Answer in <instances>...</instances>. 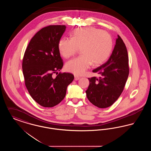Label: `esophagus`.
<instances>
[{"instance_id": "esophagus-1", "label": "esophagus", "mask_w": 151, "mask_h": 151, "mask_svg": "<svg viewBox=\"0 0 151 151\" xmlns=\"http://www.w3.org/2000/svg\"><path fill=\"white\" fill-rule=\"evenodd\" d=\"M80 79V77L79 76H75V78H74V80H75V81H77V80H78Z\"/></svg>"}]
</instances>
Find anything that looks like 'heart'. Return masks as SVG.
<instances>
[{"instance_id": "b5f03b06", "label": "heart", "mask_w": 151, "mask_h": 151, "mask_svg": "<svg viewBox=\"0 0 151 151\" xmlns=\"http://www.w3.org/2000/svg\"><path fill=\"white\" fill-rule=\"evenodd\" d=\"M113 47L111 36L106 32L93 27L75 29L71 38H61L58 44L61 56L69 58L80 49L81 56L67 62L65 68L76 75H83L93 63L99 65L110 57Z\"/></svg>"}]
</instances>
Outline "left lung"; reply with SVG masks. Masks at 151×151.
<instances>
[{
    "label": "left lung",
    "instance_id": "8db88e82",
    "mask_svg": "<svg viewBox=\"0 0 151 151\" xmlns=\"http://www.w3.org/2000/svg\"><path fill=\"white\" fill-rule=\"evenodd\" d=\"M99 78H88L89 86L86 92L89 101L98 108L112 105L119 98L129 74V57L126 46L118 35L112 54L108 61L93 70Z\"/></svg>",
    "mask_w": 151,
    "mask_h": 151
}]
</instances>
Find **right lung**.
Wrapping results in <instances>:
<instances>
[{
    "mask_svg": "<svg viewBox=\"0 0 151 151\" xmlns=\"http://www.w3.org/2000/svg\"><path fill=\"white\" fill-rule=\"evenodd\" d=\"M66 27L51 25L40 30L25 50L22 68L25 84L30 95L38 104L51 108L64 99L67 86L72 83V73L59 72L63 62L58 44Z\"/></svg>",
    "mask_w": 151,
    "mask_h": 151,
    "instance_id": "add662e5",
    "label": "right lung"
}]
</instances>
